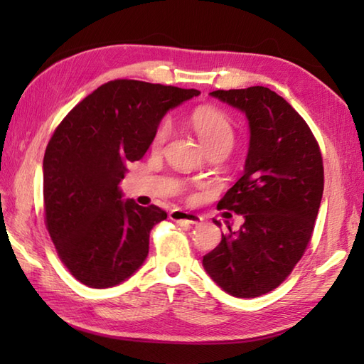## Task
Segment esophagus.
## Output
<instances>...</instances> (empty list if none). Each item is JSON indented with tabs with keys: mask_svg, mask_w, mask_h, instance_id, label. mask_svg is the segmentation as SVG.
<instances>
[{
	"mask_svg": "<svg viewBox=\"0 0 364 364\" xmlns=\"http://www.w3.org/2000/svg\"><path fill=\"white\" fill-rule=\"evenodd\" d=\"M170 219L178 223H189V225H197V223L203 222V218L200 214L183 210H173L170 213Z\"/></svg>",
	"mask_w": 364,
	"mask_h": 364,
	"instance_id": "obj_1",
	"label": "esophagus"
}]
</instances>
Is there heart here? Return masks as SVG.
<instances>
[{
  "label": "heart",
  "instance_id": "obj_1",
  "mask_svg": "<svg viewBox=\"0 0 364 364\" xmlns=\"http://www.w3.org/2000/svg\"><path fill=\"white\" fill-rule=\"evenodd\" d=\"M191 125L206 150H211L219 145H233V125L225 114L214 109V107H200V109L194 111L191 117ZM170 133H172V127L168 122H164L153 137V149H161L167 142Z\"/></svg>",
  "mask_w": 364,
  "mask_h": 364
}]
</instances>
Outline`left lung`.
<instances>
[{"label":"left lung","mask_w":364,"mask_h":364,"mask_svg":"<svg viewBox=\"0 0 364 364\" xmlns=\"http://www.w3.org/2000/svg\"><path fill=\"white\" fill-rule=\"evenodd\" d=\"M210 95L245 114L250 142L242 176L218 205L244 223L237 233L228 227L203 267L230 296L259 297L284 282L310 242L323 192L321 150L306 122L274 90Z\"/></svg>","instance_id":"obj_1"}]
</instances>
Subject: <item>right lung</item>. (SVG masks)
Instances as JSON below:
<instances>
[{
	"mask_svg": "<svg viewBox=\"0 0 364 364\" xmlns=\"http://www.w3.org/2000/svg\"><path fill=\"white\" fill-rule=\"evenodd\" d=\"M200 95L134 80L100 86L54 131L43 156L45 222L60 261L82 284H120L144 264L149 237L167 219L122 200L120 181L141 159L167 111Z\"/></svg>",
	"mask_w": 364,
	"mask_h": 364,
	"instance_id": "right-lung-1",
	"label": "right lung"
}]
</instances>
